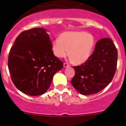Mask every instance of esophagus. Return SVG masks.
Listing matches in <instances>:
<instances>
[{"mask_svg":"<svg viewBox=\"0 0 126 126\" xmlns=\"http://www.w3.org/2000/svg\"><path fill=\"white\" fill-rule=\"evenodd\" d=\"M63 66H64V68H66V67L69 66V64H68V63H64V64H63Z\"/></svg>","mask_w":126,"mask_h":126,"instance_id":"esophagus-1","label":"esophagus"}]
</instances>
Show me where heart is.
<instances>
[{
    "label": "heart",
    "mask_w": 126,
    "mask_h": 126,
    "mask_svg": "<svg viewBox=\"0 0 126 126\" xmlns=\"http://www.w3.org/2000/svg\"><path fill=\"white\" fill-rule=\"evenodd\" d=\"M94 44L95 39L91 33L83 31L67 32L53 41L52 48L58 58H64L69 54L75 63L80 64L90 57Z\"/></svg>",
    "instance_id": "1"
}]
</instances>
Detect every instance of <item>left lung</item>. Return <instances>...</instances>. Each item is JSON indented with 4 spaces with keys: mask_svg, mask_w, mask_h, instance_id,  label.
I'll use <instances>...</instances> for the list:
<instances>
[{
    "mask_svg": "<svg viewBox=\"0 0 126 126\" xmlns=\"http://www.w3.org/2000/svg\"><path fill=\"white\" fill-rule=\"evenodd\" d=\"M117 60L118 51L113 41L108 38L100 39L88 59L81 65L73 66L75 76L71 84L83 95L99 92L112 80Z\"/></svg>",
    "mask_w": 126,
    "mask_h": 126,
    "instance_id": "1",
    "label": "left lung"
}]
</instances>
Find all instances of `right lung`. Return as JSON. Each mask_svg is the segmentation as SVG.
<instances>
[{"instance_id": "obj_1", "label": "right lung", "mask_w": 126, "mask_h": 126, "mask_svg": "<svg viewBox=\"0 0 126 126\" xmlns=\"http://www.w3.org/2000/svg\"><path fill=\"white\" fill-rule=\"evenodd\" d=\"M50 36L43 28L21 32L11 47L8 67L13 83L29 96L43 94L63 66L54 55Z\"/></svg>"}]
</instances>
